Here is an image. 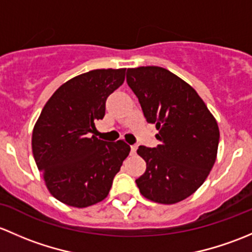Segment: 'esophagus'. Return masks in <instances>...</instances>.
I'll list each match as a JSON object with an SVG mask.
<instances>
[{
  "label": "esophagus",
  "mask_w": 252,
  "mask_h": 252,
  "mask_svg": "<svg viewBox=\"0 0 252 252\" xmlns=\"http://www.w3.org/2000/svg\"><path fill=\"white\" fill-rule=\"evenodd\" d=\"M136 150H137V145H131V154L132 155L136 154Z\"/></svg>",
  "instance_id": "obj_1"
}]
</instances>
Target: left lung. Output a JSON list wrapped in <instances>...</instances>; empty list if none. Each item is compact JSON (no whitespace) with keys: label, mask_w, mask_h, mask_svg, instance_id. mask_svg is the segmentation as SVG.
Returning a JSON list of instances; mask_svg holds the SVG:
<instances>
[{"label":"left lung","mask_w":252,"mask_h":252,"mask_svg":"<svg viewBox=\"0 0 252 252\" xmlns=\"http://www.w3.org/2000/svg\"><path fill=\"white\" fill-rule=\"evenodd\" d=\"M126 81L161 142L157 148L139 145L137 149L147 164L137 187L154 203H180L205 182L216 161V119L196 91L167 69H127Z\"/></svg>","instance_id":"left-lung-1"}]
</instances>
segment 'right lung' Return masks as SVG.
<instances>
[{
	"instance_id": "1",
	"label": "right lung",
	"mask_w": 252,
	"mask_h": 252,
	"mask_svg": "<svg viewBox=\"0 0 252 252\" xmlns=\"http://www.w3.org/2000/svg\"><path fill=\"white\" fill-rule=\"evenodd\" d=\"M125 74L97 69L72 77L52 94L33 126V159L49 193L63 204L81 209L104 200L129 154L124 141L109 143L92 134Z\"/></svg>"
}]
</instances>
